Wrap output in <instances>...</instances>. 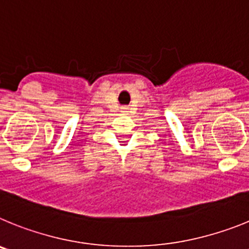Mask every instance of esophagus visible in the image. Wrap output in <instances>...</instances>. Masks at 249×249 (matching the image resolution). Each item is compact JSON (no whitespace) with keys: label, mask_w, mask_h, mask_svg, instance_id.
I'll return each instance as SVG.
<instances>
[{"label":"esophagus","mask_w":249,"mask_h":249,"mask_svg":"<svg viewBox=\"0 0 249 249\" xmlns=\"http://www.w3.org/2000/svg\"><path fill=\"white\" fill-rule=\"evenodd\" d=\"M123 112H127V108H123Z\"/></svg>","instance_id":"34e87169"}]
</instances>
